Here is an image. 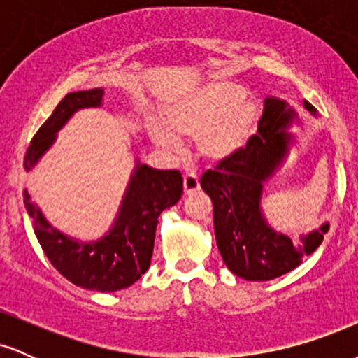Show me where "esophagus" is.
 Returning <instances> with one entry per match:
<instances>
[{"label": "esophagus", "mask_w": 358, "mask_h": 358, "mask_svg": "<svg viewBox=\"0 0 358 358\" xmlns=\"http://www.w3.org/2000/svg\"><path fill=\"white\" fill-rule=\"evenodd\" d=\"M200 188V180L196 173H187L183 176V192L185 195H190V193L196 192Z\"/></svg>", "instance_id": "obj_1"}]
</instances>
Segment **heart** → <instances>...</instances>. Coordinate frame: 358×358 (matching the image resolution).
I'll return each mask as SVG.
<instances>
[{
    "mask_svg": "<svg viewBox=\"0 0 358 358\" xmlns=\"http://www.w3.org/2000/svg\"><path fill=\"white\" fill-rule=\"evenodd\" d=\"M244 89L234 82H213L173 102L165 113V124L153 127L159 146L180 150L176 134L196 138L205 158L225 159L239 153L252 136L257 121L254 102L240 101Z\"/></svg>",
    "mask_w": 358,
    "mask_h": 358,
    "instance_id": "b5f03b06",
    "label": "heart"
}]
</instances>
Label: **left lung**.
<instances>
[{"label":"left lung","instance_id":"8db88e82","mask_svg":"<svg viewBox=\"0 0 358 358\" xmlns=\"http://www.w3.org/2000/svg\"><path fill=\"white\" fill-rule=\"evenodd\" d=\"M315 114V108L305 102ZM294 117L286 102L269 97L257 122V133L239 153L220 159L200 178L213 203V227L225 266L245 281H269L296 269L322 244L330 225L291 241L274 232L261 212L262 183L287 155L291 136L286 127Z\"/></svg>","mask_w":358,"mask_h":358}]
</instances>
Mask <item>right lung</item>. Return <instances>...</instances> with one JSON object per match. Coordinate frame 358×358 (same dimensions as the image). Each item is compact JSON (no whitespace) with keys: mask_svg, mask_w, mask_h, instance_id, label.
Listing matches in <instances>:
<instances>
[{"mask_svg":"<svg viewBox=\"0 0 358 358\" xmlns=\"http://www.w3.org/2000/svg\"><path fill=\"white\" fill-rule=\"evenodd\" d=\"M102 89L71 92L40 126L24 155L30 170L55 141V133L76 110L97 108ZM183 178L178 170H153L139 165L131 176L114 227L101 241L80 244L53 229L24 190V207L34 219V231L45 256L64 278L76 286L94 291H117L136 282L150 268L158 217L180 200Z\"/></svg>","mask_w":358,"mask_h":358,"instance_id":"1","label":"right lung"}]
</instances>
